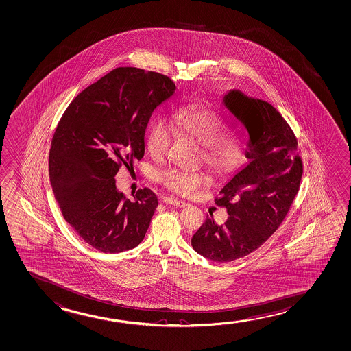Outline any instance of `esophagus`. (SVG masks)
<instances>
[{"mask_svg": "<svg viewBox=\"0 0 351 351\" xmlns=\"http://www.w3.org/2000/svg\"><path fill=\"white\" fill-rule=\"evenodd\" d=\"M163 202L167 204H172L176 207H186V204L180 199H172V197H163Z\"/></svg>", "mask_w": 351, "mask_h": 351, "instance_id": "esophagus-1", "label": "esophagus"}]
</instances>
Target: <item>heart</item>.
I'll use <instances>...</instances> for the list:
<instances>
[{
	"label": "heart",
	"instance_id": "1",
	"mask_svg": "<svg viewBox=\"0 0 351 351\" xmlns=\"http://www.w3.org/2000/svg\"><path fill=\"white\" fill-rule=\"evenodd\" d=\"M174 132L193 138L204 147V160L210 171L224 176L235 171L245 156V141L235 132L224 133V126L215 111L199 105H188L174 112L171 122L157 119L147 132V150L155 158L167 154ZM160 183L174 193L190 195L206 183L204 174L178 168L158 173Z\"/></svg>",
	"mask_w": 351,
	"mask_h": 351
}]
</instances>
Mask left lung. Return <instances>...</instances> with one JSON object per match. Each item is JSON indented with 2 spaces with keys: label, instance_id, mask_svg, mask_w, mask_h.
<instances>
[{
  "label": "left lung",
  "instance_id": "8db88e82",
  "mask_svg": "<svg viewBox=\"0 0 351 351\" xmlns=\"http://www.w3.org/2000/svg\"><path fill=\"white\" fill-rule=\"evenodd\" d=\"M221 103L248 136V162L215 199L229 215L225 224L207 217L191 246L210 261L228 263L256 251L282 223L298 193L303 165L293 132L271 104L239 89L225 93Z\"/></svg>",
  "mask_w": 351,
  "mask_h": 351
}]
</instances>
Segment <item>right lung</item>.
I'll return each instance as SVG.
<instances>
[{"label": "right lung", "instance_id": "add662e5", "mask_svg": "<svg viewBox=\"0 0 351 351\" xmlns=\"http://www.w3.org/2000/svg\"><path fill=\"white\" fill-rule=\"evenodd\" d=\"M174 92L165 75L117 68L84 89L58 123L49 152L54 197L64 219L98 251H128L145 236L157 196L144 188L126 199L115 176L144 156L152 112Z\"/></svg>", "mask_w": 351, "mask_h": 351}]
</instances>
